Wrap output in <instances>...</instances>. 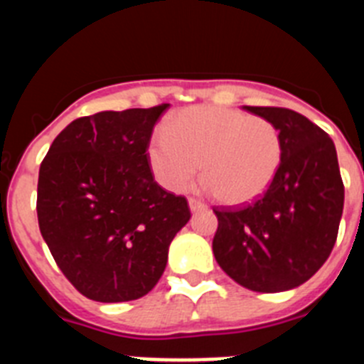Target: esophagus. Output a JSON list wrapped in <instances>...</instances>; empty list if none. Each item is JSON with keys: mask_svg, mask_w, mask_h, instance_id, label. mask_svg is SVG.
Listing matches in <instances>:
<instances>
[{"mask_svg": "<svg viewBox=\"0 0 364 364\" xmlns=\"http://www.w3.org/2000/svg\"><path fill=\"white\" fill-rule=\"evenodd\" d=\"M189 210H191V211L205 210V204H204V202L197 200V198H189Z\"/></svg>", "mask_w": 364, "mask_h": 364, "instance_id": "esophagus-1", "label": "esophagus"}]
</instances>
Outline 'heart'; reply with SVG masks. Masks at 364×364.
I'll return each instance as SVG.
<instances>
[{"instance_id": "heart-1", "label": "heart", "mask_w": 364, "mask_h": 364, "mask_svg": "<svg viewBox=\"0 0 364 364\" xmlns=\"http://www.w3.org/2000/svg\"><path fill=\"white\" fill-rule=\"evenodd\" d=\"M282 136L275 124L242 111L198 105L180 111L167 131L147 147L154 180L173 193L184 191L200 169L202 188L226 204L259 198L282 164Z\"/></svg>"}]
</instances>
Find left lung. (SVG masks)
I'll list each match as a JSON object with an SVG mask.
<instances>
[{
	"instance_id": "obj_1",
	"label": "left lung",
	"mask_w": 364,
	"mask_h": 364,
	"mask_svg": "<svg viewBox=\"0 0 364 364\" xmlns=\"http://www.w3.org/2000/svg\"><path fill=\"white\" fill-rule=\"evenodd\" d=\"M244 109L275 124L282 164L266 193L242 208H215L213 253L240 286L260 294L291 290L332 253L345 186L332 138L319 125L284 107Z\"/></svg>"
}]
</instances>
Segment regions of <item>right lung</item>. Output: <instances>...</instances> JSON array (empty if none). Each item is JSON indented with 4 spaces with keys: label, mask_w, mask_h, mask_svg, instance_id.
<instances>
[{
    "label": "right lung",
    "mask_w": 364,
    "mask_h": 364,
    "mask_svg": "<svg viewBox=\"0 0 364 364\" xmlns=\"http://www.w3.org/2000/svg\"><path fill=\"white\" fill-rule=\"evenodd\" d=\"M167 107L70 122L40 166L41 237L70 284L92 301L149 294L169 244L191 218L188 200L160 188L147 162L153 127Z\"/></svg>",
    "instance_id": "1"
}]
</instances>
